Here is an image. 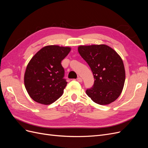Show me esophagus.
<instances>
[{
    "mask_svg": "<svg viewBox=\"0 0 148 148\" xmlns=\"http://www.w3.org/2000/svg\"><path fill=\"white\" fill-rule=\"evenodd\" d=\"M77 81L78 82H82V78H80V77H78V78H77Z\"/></svg>",
    "mask_w": 148,
    "mask_h": 148,
    "instance_id": "1",
    "label": "esophagus"
}]
</instances>
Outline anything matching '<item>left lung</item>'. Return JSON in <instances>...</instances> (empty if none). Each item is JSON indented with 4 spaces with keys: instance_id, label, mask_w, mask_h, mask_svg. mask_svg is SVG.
<instances>
[{
    "instance_id": "obj_1",
    "label": "left lung",
    "mask_w": 148,
    "mask_h": 148,
    "mask_svg": "<svg viewBox=\"0 0 148 148\" xmlns=\"http://www.w3.org/2000/svg\"><path fill=\"white\" fill-rule=\"evenodd\" d=\"M78 52L90 66L95 79L87 89V95L99 105L109 104L120 95L125 71L122 59L112 48L105 44L80 46Z\"/></svg>"
}]
</instances>
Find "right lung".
<instances>
[{"instance_id":"obj_1","label":"right lung","mask_w":148,"mask_h":148,"mask_svg":"<svg viewBox=\"0 0 148 148\" xmlns=\"http://www.w3.org/2000/svg\"><path fill=\"white\" fill-rule=\"evenodd\" d=\"M69 47L47 46L32 57L25 73L24 83L28 95L42 104L54 102L62 95L67 82L61 62L69 54Z\"/></svg>"}]
</instances>
